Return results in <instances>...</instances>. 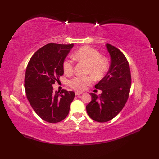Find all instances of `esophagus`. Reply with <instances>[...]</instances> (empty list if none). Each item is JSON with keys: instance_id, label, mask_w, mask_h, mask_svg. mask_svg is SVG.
<instances>
[{"instance_id": "esophagus-1", "label": "esophagus", "mask_w": 159, "mask_h": 159, "mask_svg": "<svg viewBox=\"0 0 159 159\" xmlns=\"http://www.w3.org/2000/svg\"><path fill=\"white\" fill-rule=\"evenodd\" d=\"M75 95H81L83 94V92H80V91H75Z\"/></svg>"}]
</instances>
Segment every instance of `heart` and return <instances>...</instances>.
Here are the masks:
<instances>
[{"mask_svg": "<svg viewBox=\"0 0 159 159\" xmlns=\"http://www.w3.org/2000/svg\"><path fill=\"white\" fill-rule=\"evenodd\" d=\"M72 57L79 61L84 62L88 65L87 73L91 74L95 78H100L106 73L108 68V62L101 56L100 53L90 46H84L75 51ZM63 69L66 74L72 73L74 70V61L67 59L63 63ZM92 76H77L69 81L70 87L77 91H83L88 85L93 82Z\"/></svg>", "mask_w": 159, "mask_h": 159, "instance_id": "heart-1", "label": "heart"}]
</instances>
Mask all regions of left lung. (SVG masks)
<instances>
[{"label":"left lung","instance_id":"8db88e82","mask_svg":"<svg viewBox=\"0 0 159 159\" xmlns=\"http://www.w3.org/2000/svg\"><path fill=\"white\" fill-rule=\"evenodd\" d=\"M106 48L111 57L109 70L95 85L102 93L99 95L90 93L92 99L86 105L89 117L99 123L110 121L123 109L131 84V71L125 56L112 45L107 44Z\"/></svg>","mask_w":159,"mask_h":159}]
</instances>
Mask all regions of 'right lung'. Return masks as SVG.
Segmentation results:
<instances>
[{
  "instance_id": "right-lung-1",
  "label": "right lung",
  "mask_w": 159,
  "mask_h": 159,
  "mask_svg": "<svg viewBox=\"0 0 159 159\" xmlns=\"http://www.w3.org/2000/svg\"><path fill=\"white\" fill-rule=\"evenodd\" d=\"M74 44H48L37 50L27 66L25 88L27 99L44 121L55 123L69 113L74 91H53L52 85L64 74L63 63Z\"/></svg>"
}]
</instances>
